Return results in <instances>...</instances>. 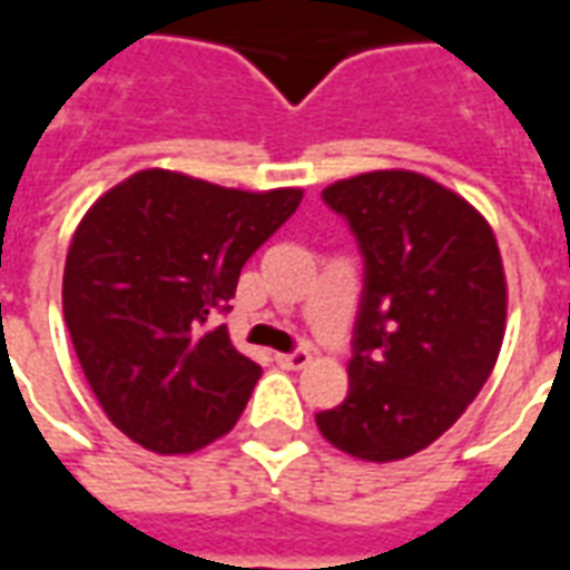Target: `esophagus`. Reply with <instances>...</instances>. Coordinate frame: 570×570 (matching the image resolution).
I'll return each instance as SVG.
<instances>
[{
  "label": "esophagus",
  "instance_id": "esophagus-1",
  "mask_svg": "<svg viewBox=\"0 0 570 570\" xmlns=\"http://www.w3.org/2000/svg\"><path fill=\"white\" fill-rule=\"evenodd\" d=\"M274 360H277L284 370H302V366H308L311 363V351L308 347H296V351H289V354H277Z\"/></svg>",
  "mask_w": 570,
  "mask_h": 570
}]
</instances>
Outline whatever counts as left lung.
<instances>
[{
	"mask_svg": "<svg viewBox=\"0 0 570 570\" xmlns=\"http://www.w3.org/2000/svg\"><path fill=\"white\" fill-rule=\"evenodd\" d=\"M323 200L357 237L363 296L351 391L317 428L360 461H403L464 415L498 363L501 249L476 207L412 170L338 179Z\"/></svg>",
	"mask_w": 570,
	"mask_h": 570,
	"instance_id": "obj_1",
	"label": "left lung"
}]
</instances>
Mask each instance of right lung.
Masks as SVG:
<instances>
[{
	"instance_id": "right-lung-1",
	"label": "right lung",
	"mask_w": 570,
	"mask_h": 570,
	"mask_svg": "<svg viewBox=\"0 0 570 570\" xmlns=\"http://www.w3.org/2000/svg\"><path fill=\"white\" fill-rule=\"evenodd\" d=\"M298 200L302 188L240 191L155 167L85 213L63 268V317L94 396L142 449L198 452L235 428L262 366L216 317Z\"/></svg>"
}]
</instances>
